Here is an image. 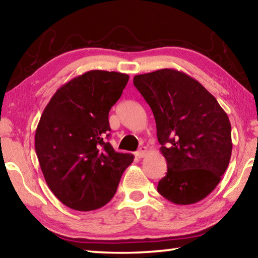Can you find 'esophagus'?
Masks as SVG:
<instances>
[{"label":"esophagus","instance_id":"1","mask_svg":"<svg viewBox=\"0 0 258 258\" xmlns=\"http://www.w3.org/2000/svg\"><path fill=\"white\" fill-rule=\"evenodd\" d=\"M146 154H147V148L142 146L137 152H135V156H137L138 158H143V157L146 156Z\"/></svg>","mask_w":258,"mask_h":258}]
</instances>
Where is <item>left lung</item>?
Instances as JSON below:
<instances>
[{"mask_svg": "<svg viewBox=\"0 0 258 258\" xmlns=\"http://www.w3.org/2000/svg\"><path fill=\"white\" fill-rule=\"evenodd\" d=\"M133 84L154 112L167 161L157 190L176 205L206 198L220 183L232 152L226 112L198 81L175 69L137 75Z\"/></svg>", "mask_w": 258, "mask_h": 258, "instance_id": "8db88e82", "label": "left lung"}]
</instances>
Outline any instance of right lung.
<instances>
[{"label": "right lung", "instance_id": "right-lung-1", "mask_svg": "<svg viewBox=\"0 0 258 258\" xmlns=\"http://www.w3.org/2000/svg\"><path fill=\"white\" fill-rule=\"evenodd\" d=\"M128 75L90 71L56 91L35 133V150L50 190L75 211L102 207L115 196L133 155L116 152L107 140L108 115Z\"/></svg>", "mask_w": 258, "mask_h": 258}]
</instances>
